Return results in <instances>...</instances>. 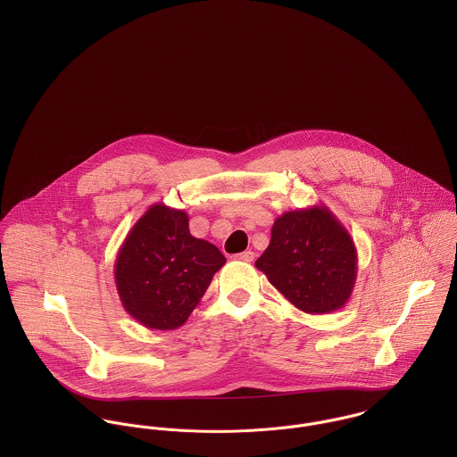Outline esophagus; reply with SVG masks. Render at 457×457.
<instances>
[{
    "instance_id": "34e87169",
    "label": "esophagus",
    "mask_w": 457,
    "mask_h": 457,
    "mask_svg": "<svg viewBox=\"0 0 457 457\" xmlns=\"http://www.w3.org/2000/svg\"><path fill=\"white\" fill-rule=\"evenodd\" d=\"M234 259L236 261L241 262H252L255 259V253L253 252H243V253H237V255H234Z\"/></svg>"
}]
</instances>
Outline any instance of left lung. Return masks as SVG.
<instances>
[{"mask_svg":"<svg viewBox=\"0 0 457 457\" xmlns=\"http://www.w3.org/2000/svg\"><path fill=\"white\" fill-rule=\"evenodd\" d=\"M255 265L297 310L326 315L352 295L357 250L348 230L322 204L276 218L270 243Z\"/></svg>","mask_w":457,"mask_h":457,"instance_id":"obj_1","label":"left lung"}]
</instances>
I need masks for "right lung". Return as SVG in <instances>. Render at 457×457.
<instances>
[{
	"label": "right lung",
	"instance_id": "add662e5",
	"mask_svg": "<svg viewBox=\"0 0 457 457\" xmlns=\"http://www.w3.org/2000/svg\"><path fill=\"white\" fill-rule=\"evenodd\" d=\"M223 263L214 245L190 234L185 211L154 204L137 220L118 252L116 288L138 324L170 330L188 320Z\"/></svg>",
	"mask_w": 457,
	"mask_h": 457
}]
</instances>
